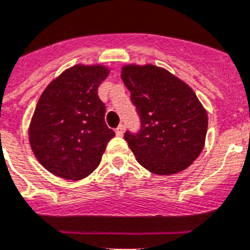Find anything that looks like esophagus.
<instances>
[{
    "mask_svg": "<svg viewBox=\"0 0 250 250\" xmlns=\"http://www.w3.org/2000/svg\"><path fill=\"white\" fill-rule=\"evenodd\" d=\"M124 130H125V126H124V124H120V125H119V126L116 127V130H115V131H116V135L121 137V135H123V134H124Z\"/></svg>",
    "mask_w": 250,
    "mask_h": 250,
    "instance_id": "obj_1",
    "label": "esophagus"
}]
</instances>
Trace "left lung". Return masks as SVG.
I'll list each match as a JSON object with an SVG mask.
<instances>
[{"label": "left lung", "instance_id": "obj_1", "mask_svg": "<svg viewBox=\"0 0 250 250\" xmlns=\"http://www.w3.org/2000/svg\"><path fill=\"white\" fill-rule=\"evenodd\" d=\"M121 79L140 119L137 133L124 138L137 161L150 172L185 170L201 154L208 117L190 86L154 65H126Z\"/></svg>", "mask_w": 250, "mask_h": 250}]
</instances>
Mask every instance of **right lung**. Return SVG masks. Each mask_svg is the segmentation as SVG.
Here are the masks:
<instances>
[{
  "instance_id": "right-lung-1",
  "label": "right lung",
  "mask_w": 250,
  "mask_h": 250,
  "mask_svg": "<svg viewBox=\"0 0 250 250\" xmlns=\"http://www.w3.org/2000/svg\"><path fill=\"white\" fill-rule=\"evenodd\" d=\"M108 74L102 65L73 66L51 82L39 98L29 142L39 164L56 176L80 180L92 174L115 137L98 97V86Z\"/></svg>"
}]
</instances>
